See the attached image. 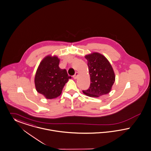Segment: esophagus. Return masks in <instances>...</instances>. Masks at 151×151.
<instances>
[{
  "mask_svg": "<svg viewBox=\"0 0 151 151\" xmlns=\"http://www.w3.org/2000/svg\"><path fill=\"white\" fill-rule=\"evenodd\" d=\"M78 75H79V73L78 72H75V75L73 76V79H77V78L78 77Z\"/></svg>",
  "mask_w": 151,
  "mask_h": 151,
  "instance_id": "esophagus-1",
  "label": "esophagus"
}]
</instances>
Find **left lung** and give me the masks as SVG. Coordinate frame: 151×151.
<instances>
[{
    "mask_svg": "<svg viewBox=\"0 0 151 151\" xmlns=\"http://www.w3.org/2000/svg\"><path fill=\"white\" fill-rule=\"evenodd\" d=\"M87 60L91 84L88 89L83 92L89 97L98 98L108 93L115 80L114 70L109 61L98 52L86 55Z\"/></svg>",
    "mask_w": 151,
    "mask_h": 151,
    "instance_id": "obj_1",
    "label": "left lung"
}]
</instances>
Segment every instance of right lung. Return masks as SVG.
<instances>
[{"instance_id": "add662e5", "label": "right lung", "mask_w": 151, "mask_h": 151, "mask_svg": "<svg viewBox=\"0 0 151 151\" xmlns=\"http://www.w3.org/2000/svg\"><path fill=\"white\" fill-rule=\"evenodd\" d=\"M59 59L48 55L40 63L35 76L36 89L48 99L57 98L62 93L63 88L71 76L66 70L59 68Z\"/></svg>"}]
</instances>
